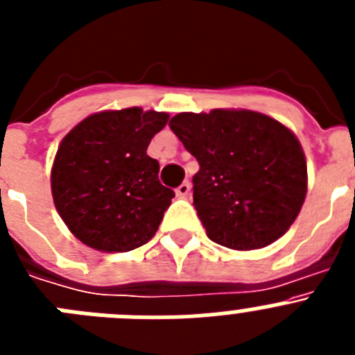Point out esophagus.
Instances as JSON below:
<instances>
[{"instance_id":"1","label":"esophagus","mask_w":355,"mask_h":355,"mask_svg":"<svg viewBox=\"0 0 355 355\" xmlns=\"http://www.w3.org/2000/svg\"><path fill=\"white\" fill-rule=\"evenodd\" d=\"M190 190H192V183H190V181H183L180 187L175 188V193H178V197L184 199V197L190 196Z\"/></svg>"}]
</instances>
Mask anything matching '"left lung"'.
<instances>
[{
  "label": "left lung",
  "instance_id": "obj_1",
  "mask_svg": "<svg viewBox=\"0 0 355 355\" xmlns=\"http://www.w3.org/2000/svg\"><path fill=\"white\" fill-rule=\"evenodd\" d=\"M199 162L193 206L218 245L254 250L293 224L307 192L306 156L293 133L252 110L178 114L168 122Z\"/></svg>",
  "mask_w": 355,
  "mask_h": 355
}]
</instances>
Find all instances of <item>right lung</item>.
<instances>
[{
	"label": "right lung",
	"instance_id": "1",
	"mask_svg": "<svg viewBox=\"0 0 355 355\" xmlns=\"http://www.w3.org/2000/svg\"><path fill=\"white\" fill-rule=\"evenodd\" d=\"M168 114L139 106L89 115L56 150L51 192L74 236L101 252H128L158 231L174 192L158 180L147 155Z\"/></svg>",
	"mask_w": 355,
	"mask_h": 355
}]
</instances>
